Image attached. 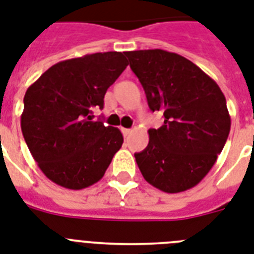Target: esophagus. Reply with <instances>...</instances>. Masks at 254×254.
Masks as SVG:
<instances>
[{
	"label": "esophagus",
	"instance_id": "1",
	"mask_svg": "<svg viewBox=\"0 0 254 254\" xmlns=\"http://www.w3.org/2000/svg\"><path fill=\"white\" fill-rule=\"evenodd\" d=\"M121 131H123L124 137H127V135L131 133V129H125V127H123V129H121Z\"/></svg>",
	"mask_w": 254,
	"mask_h": 254
}]
</instances>
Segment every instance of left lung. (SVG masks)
<instances>
[{"label":"left lung","instance_id":"obj_1","mask_svg":"<svg viewBox=\"0 0 254 254\" xmlns=\"http://www.w3.org/2000/svg\"><path fill=\"white\" fill-rule=\"evenodd\" d=\"M152 112L164 124L148 130L147 147L134 154L142 176L166 193L195 187L209 174L231 129L226 98L213 78L177 53L125 52Z\"/></svg>","mask_w":254,"mask_h":254}]
</instances>
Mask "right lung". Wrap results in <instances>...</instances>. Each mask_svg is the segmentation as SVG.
<instances>
[{
	"label": "right lung",
	"instance_id": "1",
	"mask_svg": "<svg viewBox=\"0 0 254 254\" xmlns=\"http://www.w3.org/2000/svg\"><path fill=\"white\" fill-rule=\"evenodd\" d=\"M127 66L121 52L57 63L27 88L20 127L31 155L49 180L79 190L98 183L120 150L117 127L94 120L92 109Z\"/></svg>",
	"mask_w": 254,
	"mask_h": 254
}]
</instances>
